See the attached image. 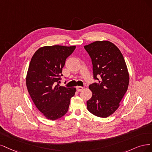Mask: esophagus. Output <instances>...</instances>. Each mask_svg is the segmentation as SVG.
<instances>
[{
	"label": "esophagus",
	"mask_w": 152,
	"mask_h": 152,
	"mask_svg": "<svg viewBox=\"0 0 152 152\" xmlns=\"http://www.w3.org/2000/svg\"><path fill=\"white\" fill-rule=\"evenodd\" d=\"M83 87L82 86H76V90L77 91H81V90H83Z\"/></svg>",
	"instance_id": "obj_1"
}]
</instances>
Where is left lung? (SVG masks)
<instances>
[{"instance_id":"obj_1","label":"left lung","mask_w":152,"mask_h":152,"mask_svg":"<svg viewBox=\"0 0 152 152\" xmlns=\"http://www.w3.org/2000/svg\"><path fill=\"white\" fill-rule=\"evenodd\" d=\"M84 48L91 58L96 80L89 86L92 96L86 102L87 109L92 114L105 118L118 109L128 90V68L119 48L109 41H96Z\"/></svg>"}]
</instances>
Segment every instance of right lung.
<instances>
[{"instance_id": "1", "label": "right lung", "mask_w": 152, "mask_h": 152, "mask_svg": "<svg viewBox=\"0 0 152 152\" xmlns=\"http://www.w3.org/2000/svg\"><path fill=\"white\" fill-rule=\"evenodd\" d=\"M75 48V46L43 47L31 59L26 80L28 91L37 109L48 119L54 121L64 115L75 94V88L56 85L63 76L66 58Z\"/></svg>"}]
</instances>
